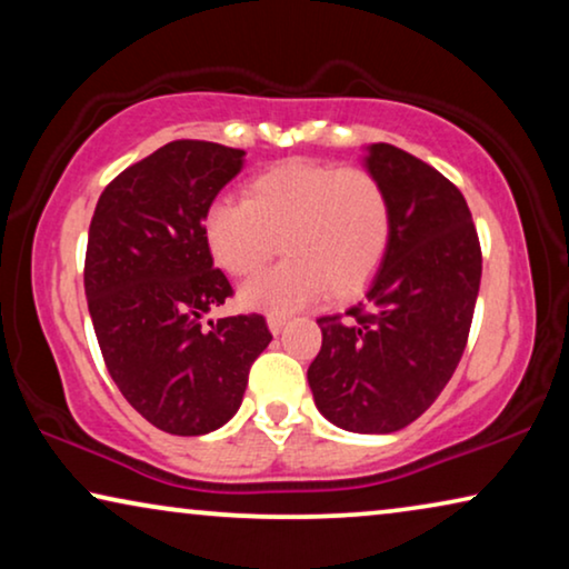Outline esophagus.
Returning <instances> with one entry per match:
<instances>
[{"label":"esophagus","mask_w":569,"mask_h":569,"mask_svg":"<svg viewBox=\"0 0 569 569\" xmlns=\"http://www.w3.org/2000/svg\"><path fill=\"white\" fill-rule=\"evenodd\" d=\"M267 323H269L271 333H279L287 326V316L284 313H269L267 316Z\"/></svg>","instance_id":"obj_1"}]
</instances>
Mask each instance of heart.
<instances>
[{
  "label": "heart",
  "mask_w": 569,
  "mask_h": 569,
  "mask_svg": "<svg viewBox=\"0 0 569 569\" xmlns=\"http://www.w3.org/2000/svg\"><path fill=\"white\" fill-rule=\"evenodd\" d=\"M393 212L383 183L362 168L284 160L243 186V201L217 199L201 220L207 251L224 274L248 279L279 248L287 259L243 287L259 310H295L329 290L347 300L383 267Z\"/></svg>",
  "instance_id": "heart-1"
}]
</instances>
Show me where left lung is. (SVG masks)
Instances as JSON below:
<instances>
[{
	"label": "left lung",
	"instance_id": "1",
	"mask_svg": "<svg viewBox=\"0 0 569 569\" xmlns=\"http://www.w3.org/2000/svg\"><path fill=\"white\" fill-rule=\"evenodd\" d=\"M368 170L391 199L383 267L360 306L318 318L308 383L349 432H396L425 415L461 362L481 282V246L463 193L415 154L370 144Z\"/></svg>",
	"mask_w": 569,
	"mask_h": 569
}]
</instances>
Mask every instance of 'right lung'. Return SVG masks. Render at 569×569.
<instances>
[{
	"label": "right lung",
	"mask_w": 569,
	"mask_h": 569,
	"mask_svg": "<svg viewBox=\"0 0 569 569\" xmlns=\"http://www.w3.org/2000/svg\"><path fill=\"white\" fill-rule=\"evenodd\" d=\"M243 154L201 139L168 142L106 186L90 222L84 295L106 368L123 399L170 435L228 422L271 341L259 313L201 323L232 298L201 220Z\"/></svg>",
	"instance_id": "obj_1"
}]
</instances>
